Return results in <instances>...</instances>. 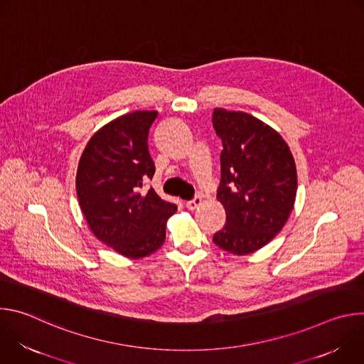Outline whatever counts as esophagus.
<instances>
[{
	"instance_id": "esophagus-1",
	"label": "esophagus",
	"mask_w": 364,
	"mask_h": 364,
	"mask_svg": "<svg viewBox=\"0 0 364 364\" xmlns=\"http://www.w3.org/2000/svg\"><path fill=\"white\" fill-rule=\"evenodd\" d=\"M201 201H203V198H201L200 196H196L194 198L186 201V207H187L188 210H194V209H197V207L201 204Z\"/></svg>"
}]
</instances>
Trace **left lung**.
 Here are the masks:
<instances>
[{
    "mask_svg": "<svg viewBox=\"0 0 364 364\" xmlns=\"http://www.w3.org/2000/svg\"><path fill=\"white\" fill-rule=\"evenodd\" d=\"M212 122L223 145L218 200L226 210V225L213 242L247 255L287 223L296 196L295 161L282 136L249 114L216 108Z\"/></svg>",
    "mask_w": 364,
    "mask_h": 364,
    "instance_id": "left-lung-1",
    "label": "left lung"
}]
</instances>
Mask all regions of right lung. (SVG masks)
Returning <instances> with one entry per match:
<instances>
[{"label": "right lung", "instance_id": "add662e5", "mask_svg": "<svg viewBox=\"0 0 364 364\" xmlns=\"http://www.w3.org/2000/svg\"><path fill=\"white\" fill-rule=\"evenodd\" d=\"M157 111H135L102 127L87 142L76 174L80 209L93 235L118 253L139 259L166 240V225L177 205L145 181L155 173L148 151Z\"/></svg>", "mask_w": 364, "mask_h": 364}]
</instances>
